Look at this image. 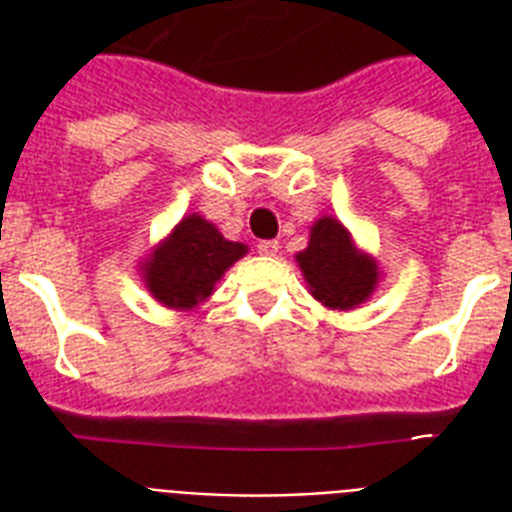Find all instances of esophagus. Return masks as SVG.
Listing matches in <instances>:
<instances>
[{"label": "esophagus", "instance_id": "1", "mask_svg": "<svg viewBox=\"0 0 512 512\" xmlns=\"http://www.w3.org/2000/svg\"><path fill=\"white\" fill-rule=\"evenodd\" d=\"M257 252H260V255H276V252H279V241L276 239H263V241H257Z\"/></svg>", "mask_w": 512, "mask_h": 512}]
</instances>
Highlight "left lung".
I'll use <instances>...</instances> for the list:
<instances>
[{
	"mask_svg": "<svg viewBox=\"0 0 512 512\" xmlns=\"http://www.w3.org/2000/svg\"><path fill=\"white\" fill-rule=\"evenodd\" d=\"M297 263L311 284V295L337 311L364 303L377 284L374 260L358 255L348 231L335 217H321L313 225L308 249L297 255Z\"/></svg>",
	"mask_w": 512,
	"mask_h": 512,
	"instance_id": "left-lung-1",
	"label": "left lung"
}]
</instances>
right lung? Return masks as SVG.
I'll return each instance as SVG.
<instances>
[{"label":"right lung","mask_w":512,"mask_h":512,"mask_svg":"<svg viewBox=\"0 0 512 512\" xmlns=\"http://www.w3.org/2000/svg\"><path fill=\"white\" fill-rule=\"evenodd\" d=\"M244 252V244L223 239L204 217L188 215L146 263V287L170 308H193Z\"/></svg>","instance_id":"add662e5"}]
</instances>
